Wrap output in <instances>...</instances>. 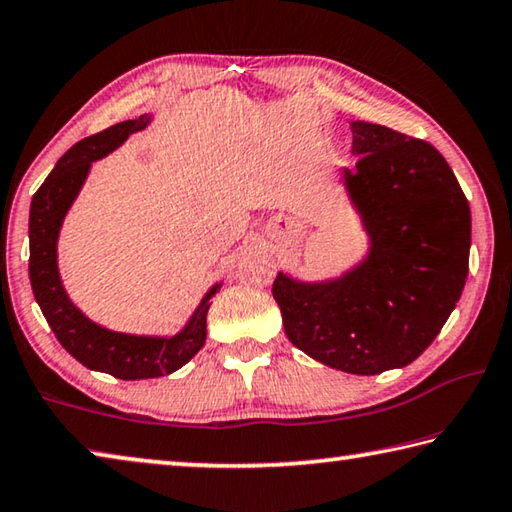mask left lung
<instances>
[{
  "label": "left lung",
  "mask_w": 512,
  "mask_h": 512,
  "mask_svg": "<svg viewBox=\"0 0 512 512\" xmlns=\"http://www.w3.org/2000/svg\"><path fill=\"white\" fill-rule=\"evenodd\" d=\"M354 171L343 187L368 253L339 277L277 273L273 298L298 350L329 368L379 375L429 348L461 298L472 216L447 160L429 142L350 121Z\"/></svg>",
  "instance_id": "1"
}]
</instances>
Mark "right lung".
I'll return each instance as SVG.
<instances>
[{"label": "right lung", "instance_id": "obj_1", "mask_svg": "<svg viewBox=\"0 0 512 512\" xmlns=\"http://www.w3.org/2000/svg\"><path fill=\"white\" fill-rule=\"evenodd\" d=\"M151 115L121 121L97 135L76 142L56 162L45 183L33 194L29 212V277L36 302L58 343L85 368L108 372L117 379H151L171 375L205 345L207 311L221 289L216 282L205 293L185 327L173 336L115 332L94 323L67 296L58 271V237L69 207L85 185L92 162L119 149L128 135L144 131Z\"/></svg>", "mask_w": 512, "mask_h": 512}]
</instances>
